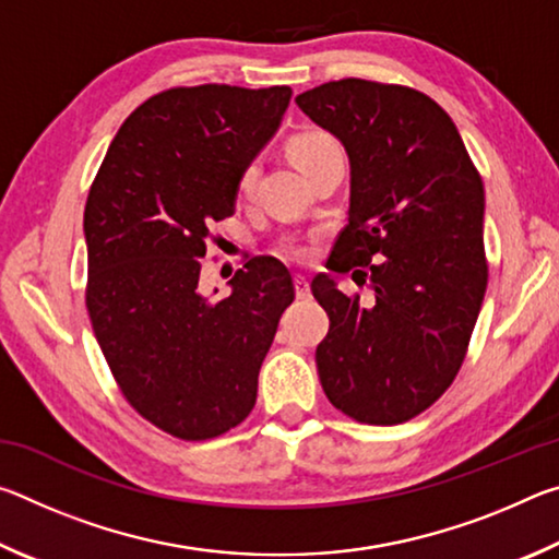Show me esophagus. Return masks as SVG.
<instances>
[{
  "instance_id": "34e87169",
  "label": "esophagus",
  "mask_w": 559,
  "mask_h": 559,
  "mask_svg": "<svg viewBox=\"0 0 559 559\" xmlns=\"http://www.w3.org/2000/svg\"><path fill=\"white\" fill-rule=\"evenodd\" d=\"M293 283H296V296H298V298H308V296H310V286H308L306 278L296 276V281H293Z\"/></svg>"
}]
</instances>
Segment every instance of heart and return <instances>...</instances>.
Instances as JSON below:
<instances>
[{
	"label": "heart",
	"mask_w": 559,
	"mask_h": 559,
	"mask_svg": "<svg viewBox=\"0 0 559 559\" xmlns=\"http://www.w3.org/2000/svg\"><path fill=\"white\" fill-rule=\"evenodd\" d=\"M340 153V145L335 143L333 135H328L323 130H308V132H300L288 143V157L293 159V165H296L302 175L308 173L310 167H313L318 159H323L328 155ZM257 165H249L239 175V194H249L253 189V182H257ZM290 257H302V249L298 246H290L288 249Z\"/></svg>",
	"instance_id": "b5f03b06"
}]
</instances>
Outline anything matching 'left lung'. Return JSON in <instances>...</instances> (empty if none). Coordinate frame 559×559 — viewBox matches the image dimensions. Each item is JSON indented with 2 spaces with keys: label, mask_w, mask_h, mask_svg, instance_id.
I'll use <instances>...</instances> for the list:
<instances>
[{
  "label": "left lung",
  "mask_w": 559,
  "mask_h": 559,
  "mask_svg": "<svg viewBox=\"0 0 559 559\" xmlns=\"http://www.w3.org/2000/svg\"><path fill=\"white\" fill-rule=\"evenodd\" d=\"M296 103L349 159V219L328 266L374 290L365 306L330 273L310 283L330 318L320 384L343 414L394 427L429 409L466 355L488 283L484 182L447 110L419 91L343 79Z\"/></svg>",
  "instance_id": "left-lung-1"
}]
</instances>
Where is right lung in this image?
Listing matches in <instances>:
<instances>
[{
	"label": "right lung",
	"mask_w": 559,
	"mask_h": 559,
	"mask_svg": "<svg viewBox=\"0 0 559 559\" xmlns=\"http://www.w3.org/2000/svg\"><path fill=\"white\" fill-rule=\"evenodd\" d=\"M288 86L169 88L135 108L91 187L86 306L106 362L140 416L185 441L241 424L296 288L259 257L212 300L200 290L210 226L281 128ZM216 293V288H214Z\"/></svg>",
	"instance_id": "obj_1"
}]
</instances>
